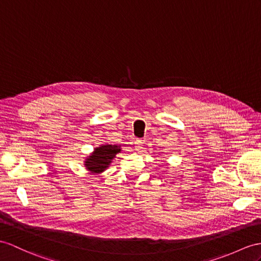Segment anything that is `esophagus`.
Returning <instances> with one entry per match:
<instances>
[{
    "label": "esophagus",
    "instance_id": "1",
    "mask_svg": "<svg viewBox=\"0 0 261 261\" xmlns=\"http://www.w3.org/2000/svg\"><path fill=\"white\" fill-rule=\"evenodd\" d=\"M135 148L137 150L143 148V141H142V139H136V141H135Z\"/></svg>",
    "mask_w": 261,
    "mask_h": 261
}]
</instances>
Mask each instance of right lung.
Listing matches in <instances>:
<instances>
[{
    "label": "right lung",
    "mask_w": 261,
    "mask_h": 261,
    "mask_svg": "<svg viewBox=\"0 0 261 261\" xmlns=\"http://www.w3.org/2000/svg\"><path fill=\"white\" fill-rule=\"evenodd\" d=\"M120 150L115 145H103L94 150L92 156L87 158L86 167L94 173H101L106 167H109L111 161Z\"/></svg>",
    "instance_id": "1"
}]
</instances>
